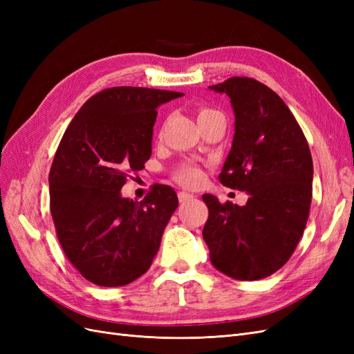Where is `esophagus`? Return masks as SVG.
<instances>
[{"instance_id":"obj_1","label":"esophagus","mask_w":354,"mask_h":354,"mask_svg":"<svg viewBox=\"0 0 354 354\" xmlns=\"http://www.w3.org/2000/svg\"><path fill=\"white\" fill-rule=\"evenodd\" d=\"M190 199H194V195L189 194V192H178V201L180 202H187Z\"/></svg>"}]
</instances>
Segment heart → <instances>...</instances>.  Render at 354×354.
<instances>
[{
  "label": "heart",
  "instance_id": "1",
  "mask_svg": "<svg viewBox=\"0 0 354 354\" xmlns=\"http://www.w3.org/2000/svg\"><path fill=\"white\" fill-rule=\"evenodd\" d=\"M217 113H220V112L218 111H214L211 108H201L198 111V121H202V120H205V118L212 116V115H217ZM174 177H176L177 181H180V183L187 185V186H195V185H198L199 181H201L202 173H201V169L195 164L186 162V164H181L176 169Z\"/></svg>",
  "mask_w": 354,
  "mask_h": 354
}]
</instances>
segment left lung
<instances>
[{
	"label": "left lung",
	"mask_w": 354,
	"mask_h": 354,
	"mask_svg": "<svg viewBox=\"0 0 354 354\" xmlns=\"http://www.w3.org/2000/svg\"><path fill=\"white\" fill-rule=\"evenodd\" d=\"M209 88L227 94L234 112L233 143L218 178L250 198L239 207L202 195L209 212L202 236L218 272L263 279L291 259L303 236L312 203V153L292 112L267 85L233 77Z\"/></svg>",
	"instance_id": "left-lung-1"
}]
</instances>
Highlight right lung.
I'll return each instance as SVG.
<instances>
[{"label": "right lung", "mask_w": 354, "mask_h": 354, "mask_svg": "<svg viewBox=\"0 0 354 354\" xmlns=\"http://www.w3.org/2000/svg\"><path fill=\"white\" fill-rule=\"evenodd\" d=\"M183 93L112 87L82 104L50 169V211L68 260L99 286L145 274L178 207L173 187L155 185L142 201L122 198L133 171L152 153L158 106Z\"/></svg>", "instance_id": "obj_1"}]
</instances>
